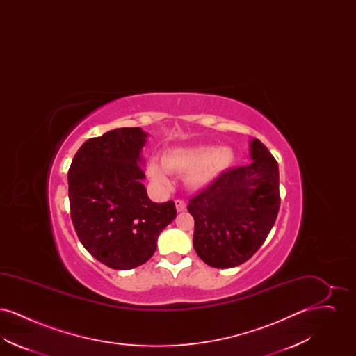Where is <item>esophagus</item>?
Wrapping results in <instances>:
<instances>
[{
    "label": "esophagus",
    "mask_w": 356,
    "mask_h": 356,
    "mask_svg": "<svg viewBox=\"0 0 356 356\" xmlns=\"http://www.w3.org/2000/svg\"><path fill=\"white\" fill-rule=\"evenodd\" d=\"M175 205H176V211H177V212H183V211H186V204L184 200H176V202H175Z\"/></svg>",
    "instance_id": "34e87169"
}]
</instances>
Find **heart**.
Returning <instances> with one entry per match:
<instances>
[{
    "mask_svg": "<svg viewBox=\"0 0 356 356\" xmlns=\"http://www.w3.org/2000/svg\"><path fill=\"white\" fill-rule=\"evenodd\" d=\"M234 161V152L228 147L199 145L191 148H176L163 154L161 165L151 160L147 165V173L153 184L165 188L170 184L167 172L188 173L186 183L193 188H202L212 183L221 172L227 170Z\"/></svg>",
    "mask_w": 356,
    "mask_h": 356,
    "instance_id": "heart-1",
    "label": "heart"
}]
</instances>
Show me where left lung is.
Wrapping results in <instances>:
<instances>
[{"mask_svg":"<svg viewBox=\"0 0 356 356\" xmlns=\"http://www.w3.org/2000/svg\"><path fill=\"white\" fill-rule=\"evenodd\" d=\"M250 147L251 164L224 170L189 199L195 251L215 268L236 267L252 257L279 212L277 163L260 140Z\"/></svg>","mask_w":356,"mask_h":356,"instance_id":"8db88e82","label":"left lung"}]
</instances>
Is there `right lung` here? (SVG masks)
<instances>
[{"label": "right lung", "mask_w": 356, "mask_h": 356, "mask_svg": "<svg viewBox=\"0 0 356 356\" xmlns=\"http://www.w3.org/2000/svg\"><path fill=\"white\" fill-rule=\"evenodd\" d=\"M141 128H119L86 140L68 172L70 218L85 250L113 270L148 261L157 237L176 218L175 203H153L141 183Z\"/></svg>", "instance_id": "obj_1"}]
</instances>
